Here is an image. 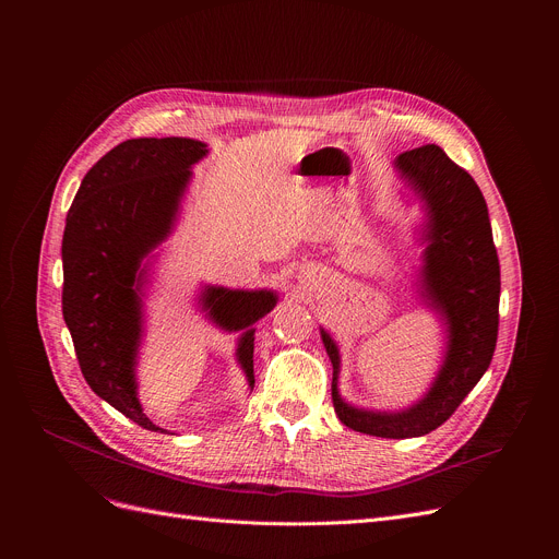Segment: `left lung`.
<instances>
[{"instance_id": "1", "label": "left lung", "mask_w": 559, "mask_h": 559, "mask_svg": "<svg viewBox=\"0 0 559 559\" xmlns=\"http://www.w3.org/2000/svg\"><path fill=\"white\" fill-rule=\"evenodd\" d=\"M407 186L424 201L428 222L421 267V299L447 324V354L428 394L399 413L348 405L337 390L340 350L321 329L333 362V407L340 421L373 437H421L442 426L487 371L498 337L501 267L491 238L487 203L472 174L437 144L396 158Z\"/></svg>"}]
</instances>
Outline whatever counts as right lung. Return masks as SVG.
<instances>
[{
    "instance_id": "right-lung-1",
    "label": "right lung",
    "mask_w": 559,
    "mask_h": 559,
    "mask_svg": "<svg viewBox=\"0 0 559 559\" xmlns=\"http://www.w3.org/2000/svg\"><path fill=\"white\" fill-rule=\"evenodd\" d=\"M209 146L190 138H135L83 176L63 233V319L91 390L138 426L163 432L138 401L142 285L150 255L171 233L190 167ZM201 308L224 331H245L238 362L253 388V324L274 310L272 289L205 287Z\"/></svg>"
}]
</instances>
